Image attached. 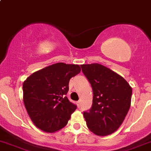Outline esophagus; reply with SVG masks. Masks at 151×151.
Wrapping results in <instances>:
<instances>
[{"label":"esophagus","instance_id":"1","mask_svg":"<svg viewBox=\"0 0 151 151\" xmlns=\"http://www.w3.org/2000/svg\"><path fill=\"white\" fill-rule=\"evenodd\" d=\"M77 106H78V108H80L81 107V101L80 100L78 101L77 102Z\"/></svg>","mask_w":151,"mask_h":151}]
</instances>
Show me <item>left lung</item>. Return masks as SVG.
Instances as JSON below:
<instances>
[{
  "instance_id": "8db88e82",
  "label": "left lung",
  "mask_w": 151,
  "mask_h": 151,
  "mask_svg": "<svg viewBox=\"0 0 151 151\" xmlns=\"http://www.w3.org/2000/svg\"><path fill=\"white\" fill-rule=\"evenodd\" d=\"M81 67L94 94L91 109L83 112L87 127L99 136L110 134L122 125L129 110L132 87L122 76L98 63Z\"/></svg>"
}]
</instances>
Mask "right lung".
Instances as JSON below:
<instances>
[{
    "label": "right lung",
    "instance_id": "obj_1",
    "mask_svg": "<svg viewBox=\"0 0 151 151\" xmlns=\"http://www.w3.org/2000/svg\"><path fill=\"white\" fill-rule=\"evenodd\" d=\"M81 72L78 65L63 63L33 73L23 83V101L33 124L52 133L68 124L76 108L66 97L69 81Z\"/></svg>",
    "mask_w": 151,
    "mask_h": 151
}]
</instances>
